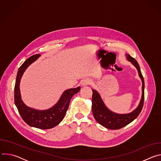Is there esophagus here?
Masks as SVG:
<instances>
[{"mask_svg": "<svg viewBox=\"0 0 161 161\" xmlns=\"http://www.w3.org/2000/svg\"><path fill=\"white\" fill-rule=\"evenodd\" d=\"M92 83V80L89 78H86V79H84L83 80H82L81 81V85L83 86H86V85H90Z\"/></svg>", "mask_w": 161, "mask_h": 161, "instance_id": "1", "label": "esophagus"}]
</instances>
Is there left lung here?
I'll list each match as a JSON object with an SVG mask.
<instances>
[{
    "mask_svg": "<svg viewBox=\"0 0 161 161\" xmlns=\"http://www.w3.org/2000/svg\"><path fill=\"white\" fill-rule=\"evenodd\" d=\"M127 58L132 62L138 71L139 76L142 81V97L140 103L137 108L132 113L129 114H119L110 111L104 105L99 94L95 90H92V112L96 121L103 127L109 129H120L130 122L139 115L143 106L145 99V83L143 76L142 74L140 65L129 54H127Z\"/></svg>",
    "mask_w": 161,
    "mask_h": 161,
    "instance_id": "1",
    "label": "left lung"
}]
</instances>
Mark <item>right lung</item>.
I'll return each instance as SVG.
<instances>
[{"label": "right lung", "instance_id": "1", "mask_svg": "<svg viewBox=\"0 0 161 161\" xmlns=\"http://www.w3.org/2000/svg\"><path fill=\"white\" fill-rule=\"evenodd\" d=\"M40 56L36 54L27 58L19 68L14 86V103L22 119L29 125L41 129H52L64 118L73 96L80 90V87L66 90L58 102L47 110H37L27 107L21 99L19 82L26 69Z\"/></svg>", "mask_w": 161, "mask_h": 161}]
</instances>
